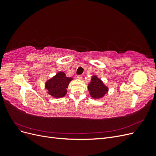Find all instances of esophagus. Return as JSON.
Listing matches in <instances>:
<instances>
[{
  "instance_id": "1",
  "label": "esophagus",
  "mask_w": 156,
  "mask_h": 156,
  "mask_svg": "<svg viewBox=\"0 0 156 156\" xmlns=\"http://www.w3.org/2000/svg\"><path fill=\"white\" fill-rule=\"evenodd\" d=\"M82 78H83V77H82L81 75H77V79H81Z\"/></svg>"
}]
</instances>
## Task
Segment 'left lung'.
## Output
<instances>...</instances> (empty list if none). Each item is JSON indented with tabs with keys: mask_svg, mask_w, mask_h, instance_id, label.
Instances as JSON below:
<instances>
[{
	"mask_svg": "<svg viewBox=\"0 0 156 156\" xmlns=\"http://www.w3.org/2000/svg\"><path fill=\"white\" fill-rule=\"evenodd\" d=\"M88 90L92 98H100L107 92L108 88L100 79L94 76L91 79L90 83L88 84Z\"/></svg>",
	"mask_w": 156,
	"mask_h": 156,
	"instance_id": "obj_1",
	"label": "left lung"
}]
</instances>
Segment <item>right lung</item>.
Masks as SVG:
<instances>
[{
	"label": "right lung",
	"instance_id": "right-lung-1",
	"mask_svg": "<svg viewBox=\"0 0 156 156\" xmlns=\"http://www.w3.org/2000/svg\"><path fill=\"white\" fill-rule=\"evenodd\" d=\"M72 78L67 77L64 72H59L55 77L47 81L45 88L50 95L55 98L64 97L67 92V88Z\"/></svg>",
	"mask_w": 156,
	"mask_h": 156
}]
</instances>
